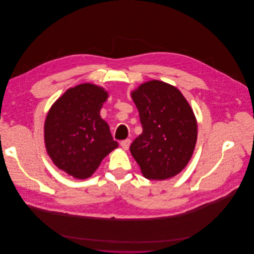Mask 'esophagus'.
<instances>
[{
    "label": "esophagus",
    "instance_id": "obj_1",
    "mask_svg": "<svg viewBox=\"0 0 254 254\" xmlns=\"http://www.w3.org/2000/svg\"><path fill=\"white\" fill-rule=\"evenodd\" d=\"M130 144H131L130 139H126V140H123V141L120 142V145H121V147H122L124 150H128Z\"/></svg>",
    "mask_w": 254,
    "mask_h": 254
}]
</instances>
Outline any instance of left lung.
<instances>
[{"mask_svg":"<svg viewBox=\"0 0 254 254\" xmlns=\"http://www.w3.org/2000/svg\"><path fill=\"white\" fill-rule=\"evenodd\" d=\"M143 132L131 144L142 174L153 180L181 172L193 154L197 122L187 100L174 86L158 80L141 84L131 93Z\"/></svg>","mask_w":254,"mask_h":254,"instance_id":"left-lung-1","label":"left lung"}]
</instances>
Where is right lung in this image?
Masks as SVG:
<instances>
[{
	"mask_svg": "<svg viewBox=\"0 0 254 254\" xmlns=\"http://www.w3.org/2000/svg\"><path fill=\"white\" fill-rule=\"evenodd\" d=\"M108 98L104 88L85 83L68 89L51 107L44 138L49 156L61 170L78 179L90 177L118 147L100 110Z\"/></svg>",
	"mask_w": 254,
	"mask_h": 254,
	"instance_id": "add662e5",
	"label": "right lung"
}]
</instances>
